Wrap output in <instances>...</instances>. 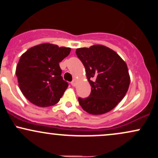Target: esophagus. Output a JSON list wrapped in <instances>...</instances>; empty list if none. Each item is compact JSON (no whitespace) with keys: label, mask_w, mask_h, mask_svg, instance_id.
Returning <instances> with one entry per match:
<instances>
[{"label":"esophagus","mask_w":158,"mask_h":158,"mask_svg":"<svg viewBox=\"0 0 158 158\" xmlns=\"http://www.w3.org/2000/svg\"><path fill=\"white\" fill-rule=\"evenodd\" d=\"M71 85L73 87L77 85V80H76V79H73V80L71 81Z\"/></svg>","instance_id":"34e87169"}]
</instances>
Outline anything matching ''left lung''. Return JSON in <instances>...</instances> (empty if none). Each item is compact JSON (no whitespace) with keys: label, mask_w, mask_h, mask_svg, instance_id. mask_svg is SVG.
I'll use <instances>...</instances> for the list:
<instances>
[{"label":"left lung","mask_w":158,"mask_h":158,"mask_svg":"<svg viewBox=\"0 0 158 158\" xmlns=\"http://www.w3.org/2000/svg\"><path fill=\"white\" fill-rule=\"evenodd\" d=\"M76 53L85 68L91 92L79 97L83 110L99 115L111 110L124 98L130 84L127 64L111 49L103 45L78 48Z\"/></svg>","instance_id":"1"}]
</instances>
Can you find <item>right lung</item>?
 I'll list each match as a JSON object with an SVG mask.
<instances>
[{
    "mask_svg": "<svg viewBox=\"0 0 158 158\" xmlns=\"http://www.w3.org/2000/svg\"><path fill=\"white\" fill-rule=\"evenodd\" d=\"M70 48L41 44L32 47L20 58L15 74L25 97L39 107L54 106L62 97L68 83L61 77V62Z\"/></svg>",
    "mask_w": 158,
    "mask_h": 158,
    "instance_id": "1",
    "label": "right lung"
}]
</instances>
